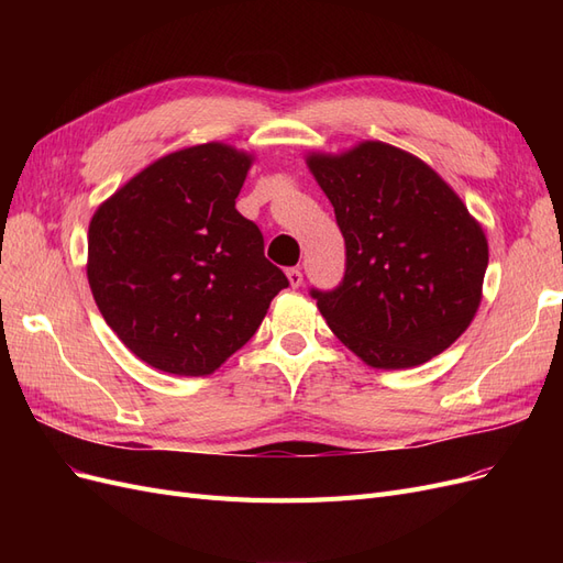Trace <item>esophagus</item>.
I'll list each match as a JSON object with an SVG mask.
<instances>
[{
    "label": "esophagus",
    "mask_w": 563,
    "mask_h": 563,
    "mask_svg": "<svg viewBox=\"0 0 563 563\" xmlns=\"http://www.w3.org/2000/svg\"><path fill=\"white\" fill-rule=\"evenodd\" d=\"M286 279H288V284H291L294 288H298L302 284V272L298 267L286 269Z\"/></svg>",
    "instance_id": "esophagus-1"
}]
</instances>
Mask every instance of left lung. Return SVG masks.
<instances>
[{
    "label": "left lung",
    "instance_id": "obj_1",
    "mask_svg": "<svg viewBox=\"0 0 563 563\" xmlns=\"http://www.w3.org/2000/svg\"><path fill=\"white\" fill-rule=\"evenodd\" d=\"M305 164L345 236L343 284L312 288L340 343L373 368H413L451 347L479 310L488 265L463 199L432 166L380 141L310 152Z\"/></svg>",
    "mask_w": 563,
    "mask_h": 563
}]
</instances>
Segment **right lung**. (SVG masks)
<instances>
[{
  "label": "right lung",
  "instance_id": "1",
  "mask_svg": "<svg viewBox=\"0 0 563 563\" xmlns=\"http://www.w3.org/2000/svg\"><path fill=\"white\" fill-rule=\"evenodd\" d=\"M253 155L228 143L147 164L96 209L87 277L100 314L147 366L209 376L288 286L258 225L234 209Z\"/></svg>",
  "mask_w": 563,
  "mask_h": 563
}]
</instances>
